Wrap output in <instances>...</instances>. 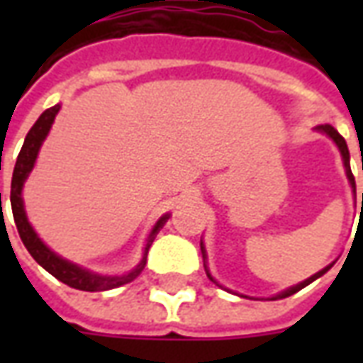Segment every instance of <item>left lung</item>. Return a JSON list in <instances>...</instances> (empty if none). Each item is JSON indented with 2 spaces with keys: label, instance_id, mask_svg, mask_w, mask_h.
<instances>
[{
  "label": "left lung",
  "instance_id": "8db88e82",
  "mask_svg": "<svg viewBox=\"0 0 363 363\" xmlns=\"http://www.w3.org/2000/svg\"><path fill=\"white\" fill-rule=\"evenodd\" d=\"M317 132H320V134H325L328 135L333 142L336 143V147H338V151H340V155H342V163H344V171H346V179H348V182H350V189H352V194L356 196V181H354V174H352V169H350V151H348V145H346V140H344L342 135L338 134L336 132L335 128L330 126V124H320V126L315 128ZM362 171H363V167H362ZM362 210H363V192H362ZM362 213V212H359ZM200 251H202V259H204V268H206V274H208V278L213 281V284H218V280L213 278L212 274H210V268H208V252H206V245L204 241H200ZM335 264V262H333ZM333 264H328V267H325L323 270H319V272H315L311 276V278H307V280L303 281H299V284H296V286H291V288H286L284 291H280V294H276V296L272 297H268V299H284V297H289V296H294V294H297L299 289H303L305 286H309L311 281H315L317 278H320L323 274L328 272L330 268H333ZM220 286V284H218ZM220 288H223V286H220ZM228 289V288H225ZM228 291H231V289H228ZM237 296H241V297H249V296H243V294H237ZM249 299H255V297H249Z\"/></svg>",
  "mask_w": 363,
  "mask_h": 363
}]
</instances>
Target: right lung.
Returning <instances> with one entry per match:
<instances>
[{
  "instance_id": "obj_1",
  "label": "right lung",
  "mask_w": 363,
  "mask_h": 363,
  "mask_svg": "<svg viewBox=\"0 0 363 363\" xmlns=\"http://www.w3.org/2000/svg\"><path fill=\"white\" fill-rule=\"evenodd\" d=\"M60 108H62V104H54L52 108H46V111L38 116V120L35 122V126L28 130L27 138H25V143H23V147H21V153L19 157H17V163H15V169H13L11 179V210L13 218H15V225H17V231H19L21 241L27 247V251L30 252V257H33L46 272H50L54 278H58L60 281L67 284L69 288L83 289V291H106V289L120 288V286H124L128 281L135 280V278L142 274L143 267H145V260H147V251H150L151 243H153V239H155V235H157L159 231L163 229L167 220L171 218V213H163V216L155 221V225L151 228L150 235L145 239L142 260H140L130 272L120 274V276H108V274L93 272L89 268L79 267V264H75L72 260L60 257L58 252L52 251L50 247L38 237L35 228H33L30 221H28L27 212H25V200H23V186H25V182H27L30 171L35 169L38 151L43 147L46 135L50 134V128L52 124H54V118H56V114L60 112Z\"/></svg>"
}]
</instances>
